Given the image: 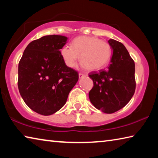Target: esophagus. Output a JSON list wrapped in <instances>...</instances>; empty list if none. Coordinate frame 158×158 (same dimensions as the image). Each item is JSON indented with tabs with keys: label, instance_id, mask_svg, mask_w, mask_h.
I'll return each instance as SVG.
<instances>
[{
	"label": "esophagus",
	"instance_id": "1",
	"mask_svg": "<svg viewBox=\"0 0 158 158\" xmlns=\"http://www.w3.org/2000/svg\"><path fill=\"white\" fill-rule=\"evenodd\" d=\"M85 77V74H82V73H80L79 74V79H81V78H83V77Z\"/></svg>",
	"mask_w": 158,
	"mask_h": 158
}]
</instances>
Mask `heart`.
<instances>
[{"label": "heart", "mask_w": 158, "mask_h": 158, "mask_svg": "<svg viewBox=\"0 0 158 158\" xmlns=\"http://www.w3.org/2000/svg\"><path fill=\"white\" fill-rule=\"evenodd\" d=\"M61 56L68 68H73L78 60L89 70L96 71L104 68L111 55L107 42L97 37L79 36L73 42V46L66 44L60 50Z\"/></svg>", "instance_id": "b5f03b06"}]
</instances>
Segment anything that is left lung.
I'll return each instance as SVG.
<instances>
[{"instance_id":"obj_1","label":"left lung","mask_w":158,"mask_h":158,"mask_svg":"<svg viewBox=\"0 0 158 158\" xmlns=\"http://www.w3.org/2000/svg\"><path fill=\"white\" fill-rule=\"evenodd\" d=\"M108 42L113 50L110 64L89 74L94 85L89 95L96 109L112 114L124 107L135 93V65L123 44L113 39Z\"/></svg>"}]
</instances>
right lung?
Listing matches in <instances>:
<instances>
[{
	"mask_svg": "<svg viewBox=\"0 0 158 158\" xmlns=\"http://www.w3.org/2000/svg\"><path fill=\"white\" fill-rule=\"evenodd\" d=\"M67 40L65 36L52 35L32 41L19 63L20 95L37 114L49 116L62 108L78 81V73L68 68L61 56Z\"/></svg>",
	"mask_w": 158,
	"mask_h": 158,
	"instance_id": "1",
	"label": "right lung"
}]
</instances>
